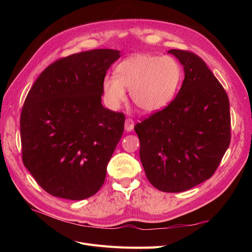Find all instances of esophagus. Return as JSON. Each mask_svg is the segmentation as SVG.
<instances>
[{
  "label": "esophagus",
  "instance_id": "34e87169",
  "mask_svg": "<svg viewBox=\"0 0 252 252\" xmlns=\"http://www.w3.org/2000/svg\"><path fill=\"white\" fill-rule=\"evenodd\" d=\"M134 128V122L132 119H126L125 121V130L126 131H131Z\"/></svg>",
  "mask_w": 252,
  "mask_h": 252
}]
</instances>
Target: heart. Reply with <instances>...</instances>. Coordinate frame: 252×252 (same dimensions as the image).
Masks as SVG:
<instances>
[{
  "label": "heart",
  "instance_id": "b5f03b06",
  "mask_svg": "<svg viewBox=\"0 0 252 252\" xmlns=\"http://www.w3.org/2000/svg\"><path fill=\"white\" fill-rule=\"evenodd\" d=\"M182 80V68L171 57L136 55L117 66L116 75L103 81V95L112 109L126 100L130 91L133 104L146 113L165 108L175 95Z\"/></svg>",
  "mask_w": 252,
  "mask_h": 252
}]
</instances>
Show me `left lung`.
I'll use <instances>...</instances> for the list:
<instances>
[{
  "label": "left lung",
  "mask_w": 252,
  "mask_h": 252,
  "mask_svg": "<svg viewBox=\"0 0 252 252\" xmlns=\"http://www.w3.org/2000/svg\"><path fill=\"white\" fill-rule=\"evenodd\" d=\"M184 66L185 79L174 100L134 126L148 181L164 192H181L216 172L229 147V98L195 53L168 51Z\"/></svg>",
  "instance_id": "obj_1"
}]
</instances>
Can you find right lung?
Returning <instances> with one entry per match:
<instances>
[{"instance_id": "add662e5", "label": "right lung", "mask_w": 252, "mask_h": 252, "mask_svg": "<svg viewBox=\"0 0 252 252\" xmlns=\"http://www.w3.org/2000/svg\"><path fill=\"white\" fill-rule=\"evenodd\" d=\"M120 51L94 49L50 64L21 112L22 159L45 191L66 200L95 194L124 131L125 116L103 107V81Z\"/></svg>"}]
</instances>
